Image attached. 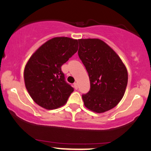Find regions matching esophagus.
<instances>
[{"label": "esophagus", "mask_w": 151, "mask_h": 151, "mask_svg": "<svg viewBox=\"0 0 151 151\" xmlns=\"http://www.w3.org/2000/svg\"><path fill=\"white\" fill-rule=\"evenodd\" d=\"M74 88H75V89H77L78 88V85H77V83H74Z\"/></svg>", "instance_id": "1"}]
</instances>
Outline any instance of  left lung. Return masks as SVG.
Segmentation results:
<instances>
[{"instance_id":"obj_1","label":"left lung","mask_w":151,"mask_h":151,"mask_svg":"<svg viewBox=\"0 0 151 151\" xmlns=\"http://www.w3.org/2000/svg\"><path fill=\"white\" fill-rule=\"evenodd\" d=\"M78 55L89 77V91L83 94L84 105L102 113L117 105L128 81L126 67L116 52L102 40L79 39Z\"/></svg>"}]
</instances>
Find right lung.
I'll use <instances>...</instances> for the list:
<instances>
[{"mask_svg":"<svg viewBox=\"0 0 151 151\" xmlns=\"http://www.w3.org/2000/svg\"><path fill=\"white\" fill-rule=\"evenodd\" d=\"M78 41L55 37L40 46L24 71L25 86L36 104L47 110L63 106L74 88L65 81L61 67L78 50Z\"/></svg>","mask_w":151,"mask_h":151,"instance_id":"obj_1","label":"right lung"}]
</instances>
